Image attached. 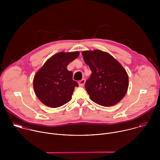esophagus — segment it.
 Wrapping results in <instances>:
<instances>
[{
	"label": "esophagus",
	"mask_w": 160,
	"mask_h": 160,
	"mask_svg": "<svg viewBox=\"0 0 160 160\" xmlns=\"http://www.w3.org/2000/svg\"><path fill=\"white\" fill-rule=\"evenodd\" d=\"M85 79H82V80H81L80 81L78 82V85L81 87L85 85Z\"/></svg>",
	"instance_id": "obj_1"
}]
</instances>
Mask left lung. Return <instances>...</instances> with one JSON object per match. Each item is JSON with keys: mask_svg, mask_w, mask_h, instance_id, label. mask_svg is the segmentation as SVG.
Instances as JSON below:
<instances>
[{"mask_svg": "<svg viewBox=\"0 0 160 160\" xmlns=\"http://www.w3.org/2000/svg\"><path fill=\"white\" fill-rule=\"evenodd\" d=\"M82 54L92 72L85 85L90 99L102 106L119 102L128 87V77L123 66L109 54L100 50Z\"/></svg>", "mask_w": 160, "mask_h": 160, "instance_id": "1", "label": "left lung"}]
</instances>
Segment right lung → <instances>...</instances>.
<instances>
[{"label": "right lung", "mask_w": 160, "mask_h": 160, "mask_svg": "<svg viewBox=\"0 0 160 160\" xmlns=\"http://www.w3.org/2000/svg\"><path fill=\"white\" fill-rule=\"evenodd\" d=\"M79 55L78 52H59L50 58L38 71L33 79V88L45 105L58 108L69 102L78 83L67 66Z\"/></svg>", "instance_id": "obj_1"}]
</instances>
